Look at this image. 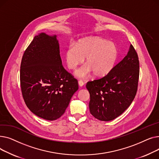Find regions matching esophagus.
Segmentation results:
<instances>
[{"mask_svg":"<svg viewBox=\"0 0 159 159\" xmlns=\"http://www.w3.org/2000/svg\"><path fill=\"white\" fill-rule=\"evenodd\" d=\"M79 85L80 86H83L84 85V82H83L82 80H79Z\"/></svg>","mask_w":159,"mask_h":159,"instance_id":"obj_1","label":"esophagus"}]
</instances>
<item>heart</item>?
Masks as SVG:
<instances>
[{
	"label": "heart",
	"instance_id": "1",
	"mask_svg": "<svg viewBox=\"0 0 159 159\" xmlns=\"http://www.w3.org/2000/svg\"><path fill=\"white\" fill-rule=\"evenodd\" d=\"M119 56L116 45L107 40L97 37H86L71 44L67 48L65 58L67 66L75 70L84 62L86 66L75 72V76L87 79L93 73L97 77H104L111 71Z\"/></svg>",
	"mask_w": 159,
	"mask_h": 159
}]
</instances>
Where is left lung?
I'll return each instance as SVG.
<instances>
[{"label": "left lung", "mask_w": 159, "mask_h": 159, "mask_svg": "<svg viewBox=\"0 0 159 159\" xmlns=\"http://www.w3.org/2000/svg\"><path fill=\"white\" fill-rule=\"evenodd\" d=\"M139 61L132 44L127 55L106 76L87 82L91 114L102 121L120 116L130 106L138 88Z\"/></svg>", "instance_id": "1"}]
</instances>
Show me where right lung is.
Instances as JSON below:
<instances>
[{
  "label": "right lung",
  "instance_id": "1",
  "mask_svg": "<svg viewBox=\"0 0 159 159\" xmlns=\"http://www.w3.org/2000/svg\"><path fill=\"white\" fill-rule=\"evenodd\" d=\"M20 80L29 110L48 120L61 117L79 89L78 80L62 64L57 36L44 33L35 36L25 50Z\"/></svg>",
  "mask_w": 159,
  "mask_h": 159
}]
</instances>
